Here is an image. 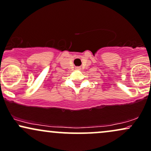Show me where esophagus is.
Segmentation results:
<instances>
[{
	"label": "esophagus",
	"mask_w": 151,
	"mask_h": 151,
	"mask_svg": "<svg viewBox=\"0 0 151 151\" xmlns=\"http://www.w3.org/2000/svg\"><path fill=\"white\" fill-rule=\"evenodd\" d=\"M77 69H78V70H80V68H77Z\"/></svg>",
	"instance_id": "34e87169"
}]
</instances>
